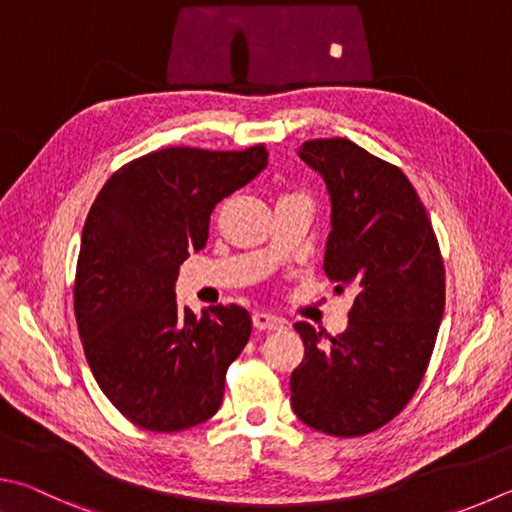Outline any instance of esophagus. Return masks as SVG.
Returning <instances> with one entry per match:
<instances>
[{"label":"esophagus","mask_w":512,"mask_h":512,"mask_svg":"<svg viewBox=\"0 0 512 512\" xmlns=\"http://www.w3.org/2000/svg\"><path fill=\"white\" fill-rule=\"evenodd\" d=\"M253 324L257 331H277L284 327V320L277 318V315H271V313H255L253 315Z\"/></svg>","instance_id":"obj_1"}]
</instances>
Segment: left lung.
<instances>
[{
    "label": "left lung",
    "mask_w": 512,
    "mask_h": 512,
    "mask_svg": "<svg viewBox=\"0 0 512 512\" xmlns=\"http://www.w3.org/2000/svg\"><path fill=\"white\" fill-rule=\"evenodd\" d=\"M297 156L327 183L324 273L353 291L349 327L329 345L297 322L304 358L291 374L302 423L362 436L401 414L421 385L445 306L439 241L412 183L349 138H315Z\"/></svg>",
    "instance_id": "8db88e82"
}]
</instances>
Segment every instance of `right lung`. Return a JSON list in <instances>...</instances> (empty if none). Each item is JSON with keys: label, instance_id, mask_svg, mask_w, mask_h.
Returning <instances> with one entry per match:
<instances>
[{"label": "right lung", "instance_id": "obj_1", "mask_svg": "<svg viewBox=\"0 0 512 512\" xmlns=\"http://www.w3.org/2000/svg\"><path fill=\"white\" fill-rule=\"evenodd\" d=\"M266 163L264 145L165 147L111 174L89 210L73 286L80 340L102 394L143 430H188L224 401L253 320L237 304L181 309L174 284L217 203Z\"/></svg>", "mask_w": 512, "mask_h": 512}]
</instances>
